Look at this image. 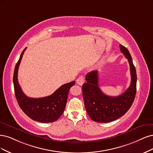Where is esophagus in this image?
I'll return each mask as SVG.
<instances>
[{"label": "esophagus", "instance_id": "obj_1", "mask_svg": "<svg viewBox=\"0 0 153 153\" xmlns=\"http://www.w3.org/2000/svg\"><path fill=\"white\" fill-rule=\"evenodd\" d=\"M85 77H84L82 76H79V77H78V79H77V83L80 86H82L84 84V82H85Z\"/></svg>", "mask_w": 153, "mask_h": 153}]
</instances>
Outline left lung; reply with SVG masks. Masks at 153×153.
Segmentation results:
<instances>
[{"label": "left lung", "instance_id": "8db88e82", "mask_svg": "<svg viewBox=\"0 0 153 153\" xmlns=\"http://www.w3.org/2000/svg\"><path fill=\"white\" fill-rule=\"evenodd\" d=\"M120 50L128 60L131 74L129 88L117 97L105 95L98 86V71L88 73L84 83L82 97L86 110L91 119L98 123H109L117 120L129 110L136 95L137 73L128 49L120 45Z\"/></svg>", "mask_w": 153, "mask_h": 153}]
</instances>
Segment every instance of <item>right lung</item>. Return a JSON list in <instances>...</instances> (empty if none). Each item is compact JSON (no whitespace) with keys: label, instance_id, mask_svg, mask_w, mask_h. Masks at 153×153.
<instances>
[{"label":"right lung","instance_id":"obj_1","mask_svg":"<svg viewBox=\"0 0 153 153\" xmlns=\"http://www.w3.org/2000/svg\"><path fill=\"white\" fill-rule=\"evenodd\" d=\"M25 48L22 51L15 66L13 75L14 93L22 110L32 120L41 123H51L56 121L65 110L68 91L75 85V81L62 85L50 96L34 98L25 95L18 81V71L19 63Z\"/></svg>","mask_w":153,"mask_h":153}]
</instances>
